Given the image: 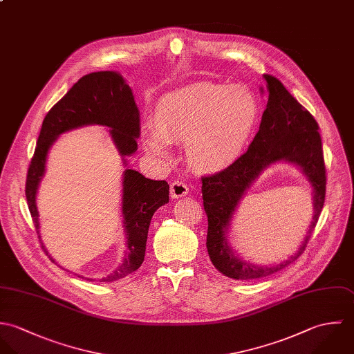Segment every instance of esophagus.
Wrapping results in <instances>:
<instances>
[{"label":"esophagus","instance_id":"esophagus-1","mask_svg":"<svg viewBox=\"0 0 354 354\" xmlns=\"http://www.w3.org/2000/svg\"><path fill=\"white\" fill-rule=\"evenodd\" d=\"M187 194H189V187L185 182H182V180L172 182V185H171V197L174 200H178V198L185 197Z\"/></svg>","mask_w":354,"mask_h":354}]
</instances>
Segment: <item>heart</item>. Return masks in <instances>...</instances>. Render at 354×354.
<instances>
[{"mask_svg": "<svg viewBox=\"0 0 354 354\" xmlns=\"http://www.w3.org/2000/svg\"><path fill=\"white\" fill-rule=\"evenodd\" d=\"M259 115V102L245 87L193 84L161 97L156 120L142 124L143 146L153 157L168 158L172 142H185L192 165L217 171L241 156Z\"/></svg>", "mask_w": 354, "mask_h": 354, "instance_id": "1", "label": "heart"}]
</instances>
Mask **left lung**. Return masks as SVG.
Returning a JSON list of instances; mask_svg holds the SVG:
<instances>
[{
    "label": "left lung",
    "instance_id": "8db88e82",
    "mask_svg": "<svg viewBox=\"0 0 354 354\" xmlns=\"http://www.w3.org/2000/svg\"><path fill=\"white\" fill-rule=\"evenodd\" d=\"M267 83L268 102L259 133L246 153L225 169L204 176L203 200L208 216L207 249L214 268L236 281L259 279L272 275L295 261L306 248L316 227L326 198V165L319 126L313 116L286 90L272 75L263 76ZM264 93V88L260 87ZM295 165L314 189V216L310 230L297 253L275 266H259L241 259L227 243L226 234L233 213L247 189L272 163Z\"/></svg>",
    "mask_w": 354,
    "mask_h": 354
}]
</instances>
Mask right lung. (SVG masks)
<instances>
[{"label":"right lung","instance_id":"obj_1","mask_svg":"<svg viewBox=\"0 0 354 354\" xmlns=\"http://www.w3.org/2000/svg\"><path fill=\"white\" fill-rule=\"evenodd\" d=\"M93 124L109 129V136L126 167L122 182V217L126 250L120 266L112 274L100 279V282H115L141 267L153 213L169 201V185L165 180L147 179L138 171L127 167L126 157L134 154L138 149L140 111L131 87L119 72L100 71L84 75L48 112L28 167L26 198L34 225L39 234L37 193L45 176L48 153L62 134ZM38 238L41 239V235ZM42 248L49 254L44 243ZM49 259L56 263L50 256Z\"/></svg>","mask_w":354,"mask_h":354}]
</instances>
